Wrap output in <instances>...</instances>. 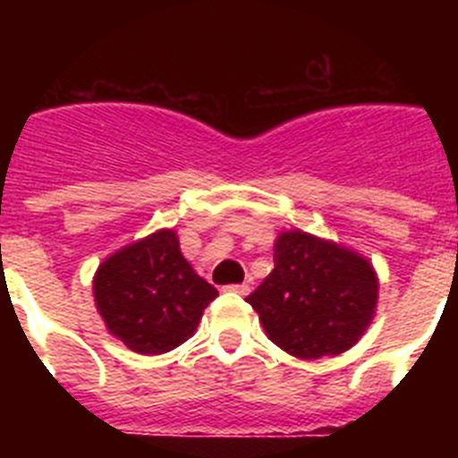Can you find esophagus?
<instances>
[{
	"label": "esophagus",
	"mask_w": 458,
	"mask_h": 458,
	"mask_svg": "<svg viewBox=\"0 0 458 458\" xmlns=\"http://www.w3.org/2000/svg\"><path fill=\"white\" fill-rule=\"evenodd\" d=\"M226 289L233 291V293H238V295H248L250 293V284H245V282H242V284H229Z\"/></svg>",
	"instance_id": "esophagus-1"
}]
</instances>
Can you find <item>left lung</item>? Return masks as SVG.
Here are the masks:
<instances>
[{
  "instance_id": "obj_1",
  "label": "left lung",
  "mask_w": 458,
  "mask_h": 458,
  "mask_svg": "<svg viewBox=\"0 0 458 458\" xmlns=\"http://www.w3.org/2000/svg\"><path fill=\"white\" fill-rule=\"evenodd\" d=\"M273 261V273L245 301L279 349L318 360L365 335L378 301V277L365 257L295 229L279 233Z\"/></svg>"
}]
</instances>
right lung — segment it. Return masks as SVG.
Listing matches in <instances>:
<instances>
[{
  "instance_id": "add662e5",
  "label": "right lung",
  "mask_w": 458,
  "mask_h": 458,
  "mask_svg": "<svg viewBox=\"0 0 458 458\" xmlns=\"http://www.w3.org/2000/svg\"><path fill=\"white\" fill-rule=\"evenodd\" d=\"M105 326L131 351L160 355L188 342L217 291L194 273L172 229L125 245L93 277Z\"/></svg>"
}]
</instances>
